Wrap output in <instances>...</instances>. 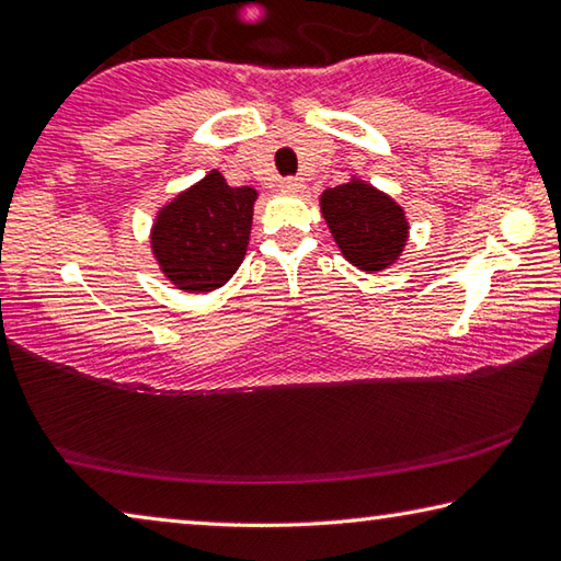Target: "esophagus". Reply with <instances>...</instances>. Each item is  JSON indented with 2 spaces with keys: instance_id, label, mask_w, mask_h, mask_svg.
<instances>
[{
  "instance_id": "34e87169",
  "label": "esophagus",
  "mask_w": 561,
  "mask_h": 561,
  "mask_svg": "<svg viewBox=\"0 0 561 561\" xmlns=\"http://www.w3.org/2000/svg\"><path fill=\"white\" fill-rule=\"evenodd\" d=\"M279 187H282V193L297 195V193H301V190H304V183H301L299 178H287V180H282Z\"/></svg>"
}]
</instances>
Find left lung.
Here are the masks:
<instances>
[{
	"label": "left lung",
	"instance_id": "1",
	"mask_svg": "<svg viewBox=\"0 0 561 561\" xmlns=\"http://www.w3.org/2000/svg\"><path fill=\"white\" fill-rule=\"evenodd\" d=\"M319 205L331 237L354 267L374 274L403 254L411 225L403 207L383 190L351 178L344 185L327 187Z\"/></svg>",
	"mask_w": 561,
	"mask_h": 561
}]
</instances>
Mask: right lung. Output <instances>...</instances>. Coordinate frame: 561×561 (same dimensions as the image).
Listing matches in <instances>:
<instances>
[{"mask_svg":"<svg viewBox=\"0 0 561 561\" xmlns=\"http://www.w3.org/2000/svg\"><path fill=\"white\" fill-rule=\"evenodd\" d=\"M257 190L230 187L220 170L178 193L160 207L150 227V250L175 289H220L240 267L250 244Z\"/></svg>","mask_w":561,"mask_h":561,"instance_id":"1","label":"right lung"}]
</instances>
